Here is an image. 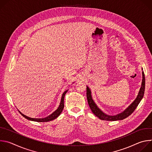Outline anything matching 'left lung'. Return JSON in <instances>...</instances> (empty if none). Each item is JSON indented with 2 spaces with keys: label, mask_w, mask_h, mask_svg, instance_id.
<instances>
[{
  "label": "left lung",
  "mask_w": 152,
  "mask_h": 152,
  "mask_svg": "<svg viewBox=\"0 0 152 152\" xmlns=\"http://www.w3.org/2000/svg\"><path fill=\"white\" fill-rule=\"evenodd\" d=\"M145 90V76L144 72H142V81L141 84V87L140 88V92L136 99L134 101V102L130 105L127 109L123 111V113L117 114L116 115H108L104 114L99 108L96 106L94 102L92 99L91 91L90 89L88 88V86H86V97H87V100L88 104L91 110L92 111L93 113L97 116L98 118L102 120H106V121H117V120H121L126 118V117H129L131 115L136 109V107L140 103V101L143 97Z\"/></svg>",
  "instance_id": "1"
}]
</instances>
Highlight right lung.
Listing matches in <instances>:
<instances>
[{"instance_id": "1", "label": "right lung", "mask_w": 152, "mask_h": 152, "mask_svg": "<svg viewBox=\"0 0 152 152\" xmlns=\"http://www.w3.org/2000/svg\"><path fill=\"white\" fill-rule=\"evenodd\" d=\"M67 91H68V90L65 91L64 92V93L62 94V97H61V102H60V104H59L58 109L55 112H53L51 115H50L49 116H48L46 118H33L27 117L25 115L21 113H20L19 111H19V113H20V114L21 115L24 117L25 118H26V119L29 120L37 121V122H48V121H52V120L56 118L60 115V114L62 113V111L64 109V97H65V95H66V94Z\"/></svg>"}]
</instances>
